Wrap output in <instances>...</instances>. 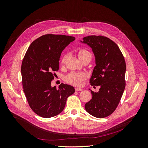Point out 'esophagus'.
<instances>
[{
  "label": "esophagus",
  "instance_id": "34e87169",
  "mask_svg": "<svg viewBox=\"0 0 148 148\" xmlns=\"http://www.w3.org/2000/svg\"><path fill=\"white\" fill-rule=\"evenodd\" d=\"M83 89H82L81 88H78V87H77L75 88V91H82Z\"/></svg>",
  "mask_w": 148,
  "mask_h": 148
}]
</instances>
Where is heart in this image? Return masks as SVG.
I'll return each instance as SVG.
<instances>
[{"instance_id": "heart-1", "label": "heart", "mask_w": 148, "mask_h": 148, "mask_svg": "<svg viewBox=\"0 0 148 148\" xmlns=\"http://www.w3.org/2000/svg\"><path fill=\"white\" fill-rule=\"evenodd\" d=\"M78 57L80 58L84 56H91V53L88 51L86 49H80L78 52ZM66 59V55H64L62 59V64H64ZM85 74L81 72H76V71H72L65 77V80L67 83L71 84L75 86H79L82 83L83 80L85 78Z\"/></svg>"}]
</instances>
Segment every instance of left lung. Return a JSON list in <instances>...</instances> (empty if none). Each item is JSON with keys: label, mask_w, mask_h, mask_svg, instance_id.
<instances>
[{"label": "left lung", "mask_w": 148, "mask_h": 148, "mask_svg": "<svg viewBox=\"0 0 148 148\" xmlns=\"http://www.w3.org/2000/svg\"><path fill=\"white\" fill-rule=\"evenodd\" d=\"M80 42L90 47L95 55L96 66L90 83L100 86L98 92L89 89L92 99L85 104V109L95 117H106L117 108L125 88L124 57L117 44L108 38L89 36Z\"/></svg>", "instance_id": "1"}]
</instances>
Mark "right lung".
<instances>
[{"label": "right lung", "mask_w": 148, "mask_h": 148, "mask_svg": "<svg viewBox=\"0 0 148 148\" xmlns=\"http://www.w3.org/2000/svg\"><path fill=\"white\" fill-rule=\"evenodd\" d=\"M75 38L62 34H46L30 44L22 62L21 73L23 91L28 104L40 117L50 118L59 114L67 97L75 92L69 84L59 89L51 86L53 71L59 69L61 53Z\"/></svg>", "instance_id": "add662e5"}]
</instances>
